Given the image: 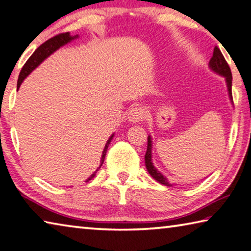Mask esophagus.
I'll return each mask as SVG.
<instances>
[{
    "label": "esophagus",
    "instance_id": "esophagus-1",
    "mask_svg": "<svg viewBox=\"0 0 251 251\" xmlns=\"http://www.w3.org/2000/svg\"><path fill=\"white\" fill-rule=\"evenodd\" d=\"M146 118V112L142 108H139V106H135L132 108L128 113V121L132 123H138L140 121H143Z\"/></svg>",
    "mask_w": 251,
    "mask_h": 251
}]
</instances>
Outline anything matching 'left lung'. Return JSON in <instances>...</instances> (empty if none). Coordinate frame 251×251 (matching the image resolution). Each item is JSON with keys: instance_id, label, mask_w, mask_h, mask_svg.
<instances>
[{"instance_id": "obj_1", "label": "left lung", "mask_w": 251, "mask_h": 251, "mask_svg": "<svg viewBox=\"0 0 251 251\" xmlns=\"http://www.w3.org/2000/svg\"><path fill=\"white\" fill-rule=\"evenodd\" d=\"M209 68H210L211 71H213L217 75L225 77L226 84H227L228 89V94L229 99L232 103V93H231V85H232V75L231 70H230L227 61L225 60L223 53L219 50L218 48H215L213 50L212 57L209 61ZM145 161H146V168L148 172H149L150 176H152L154 180H157L158 182L164 184V186L171 187L172 184L168 182V179L164 176L161 172H160L157 168L153 166L152 162V139H151V135L148 137V147H147V152L145 155Z\"/></svg>"}]
</instances>
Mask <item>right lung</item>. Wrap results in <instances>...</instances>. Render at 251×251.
Instances as JSON below:
<instances>
[{"label": "right lung", "instance_id": "1", "mask_svg": "<svg viewBox=\"0 0 251 251\" xmlns=\"http://www.w3.org/2000/svg\"><path fill=\"white\" fill-rule=\"evenodd\" d=\"M79 38V35H75L72 36L70 34L69 32L67 33H61L59 35H55L53 36V38L49 39L48 41H45L43 44H41L40 47L36 49L34 51V53L30 56V59L26 61V63L24 64V67L22 68L21 72H20V75H19V80H18V87L16 89H20V85L22 84V82L24 81V79L30 75V73L33 71V70L36 69L39 67V65L43 62V61L47 59V57L50 56L52 53H54L56 50H59L61 47H63V45L68 44L69 42H71L72 40L77 39ZM114 137V133H112L110 135V138L108 139V141L105 143V147L103 151H102V155H101V160H100V167L98 168V169H100L102 163L104 161V158H105V153H106V150H108V147L110 145L111 140H112ZM98 169L93 172V174L89 176V178L85 180V182H88L89 180H91L94 176H96Z\"/></svg>", "mask_w": 251, "mask_h": 251}]
</instances>
